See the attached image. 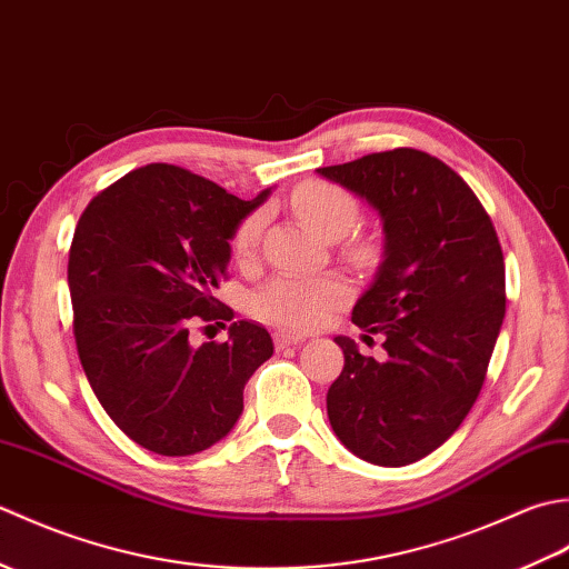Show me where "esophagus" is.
<instances>
[{"instance_id": "1", "label": "esophagus", "mask_w": 569, "mask_h": 569, "mask_svg": "<svg viewBox=\"0 0 569 569\" xmlns=\"http://www.w3.org/2000/svg\"><path fill=\"white\" fill-rule=\"evenodd\" d=\"M276 347L278 349H286V347H293V345H300L306 340L303 335H296V332H276Z\"/></svg>"}]
</instances>
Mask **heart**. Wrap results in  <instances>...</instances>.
Segmentation results:
<instances>
[{"mask_svg":"<svg viewBox=\"0 0 569 569\" xmlns=\"http://www.w3.org/2000/svg\"><path fill=\"white\" fill-rule=\"evenodd\" d=\"M291 210L300 222H306L312 232L325 239H342L359 222V200L347 188L330 183V180H308L291 196ZM266 214L251 212L241 220L232 237V251L239 259L253 257L259 249L261 229ZM349 257L361 261L367 259L365 244L349 247ZM349 288L340 276H303V273H281L266 281L259 291L251 296V312L259 320L278 325V328L306 330L318 325L332 308L347 298Z\"/></svg>","mask_w":569,"mask_h":569,"instance_id":"1","label":"heart"}]
</instances>
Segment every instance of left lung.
<instances>
[{
	"label": "left lung",
	"instance_id": "1",
	"mask_svg": "<svg viewBox=\"0 0 569 569\" xmlns=\"http://www.w3.org/2000/svg\"><path fill=\"white\" fill-rule=\"evenodd\" d=\"M318 173L377 208L386 232L377 281L352 310L357 328L386 337V359L335 337L345 369L328 391L332 430L371 465L418 462L462 426L485 386L506 312L497 229L426 151H379Z\"/></svg>",
	"mask_w": 569,
	"mask_h": 569
}]
</instances>
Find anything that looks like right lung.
Here are the masks:
<instances>
[{
    "label": "right lung",
    "mask_w": 569,
    "mask_h": 569,
    "mask_svg": "<svg viewBox=\"0 0 569 569\" xmlns=\"http://www.w3.org/2000/svg\"><path fill=\"white\" fill-rule=\"evenodd\" d=\"M271 188L241 200L180 166L149 163L90 200L72 234V335L94 396L127 438L166 457L208 450L234 428L244 383L273 355L261 325L190 347L192 322L232 320L212 296L229 239Z\"/></svg>",
    "instance_id": "add662e5"
}]
</instances>
